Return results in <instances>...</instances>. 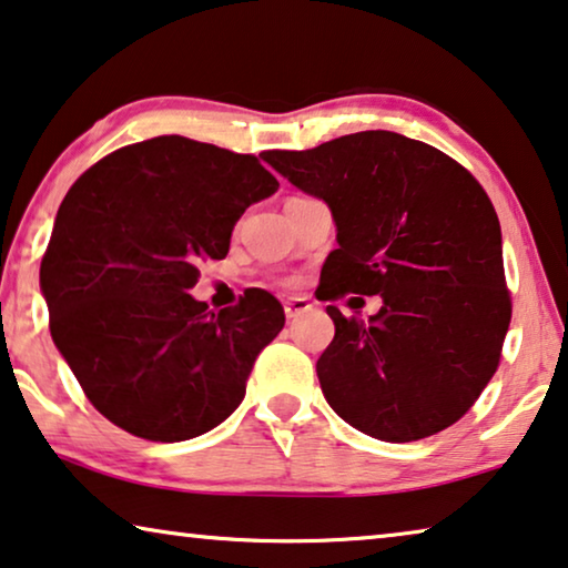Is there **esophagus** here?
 Here are the masks:
<instances>
[{"instance_id": "esophagus-1", "label": "esophagus", "mask_w": 568, "mask_h": 568, "mask_svg": "<svg viewBox=\"0 0 568 568\" xmlns=\"http://www.w3.org/2000/svg\"><path fill=\"white\" fill-rule=\"evenodd\" d=\"M313 308V303L308 298H291L285 301V316L287 318H298L303 313H308Z\"/></svg>"}]
</instances>
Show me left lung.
Instances as JSON below:
<instances>
[{
	"label": "left lung",
	"mask_w": 568,
	"mask_h": 568,
	"mask_svg": "<svg viewBox=\"0 0 568 568\" xmlns=\"http://www.w3.org/2000/svg\"><path fill=\"white\" fill-rule=\"evenodd\" d=\"M262 160L332 209L324 301L383 295L369 321L326 308L336 334L316 372L336 416L390 444L459 420L500 365L513 313L500 222L477 178L385 130Z\"/></svg>",
	"instance_id": "obj_1"
}]
</instances>
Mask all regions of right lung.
Instances as JSON below:
<instances>
[{
	"instance_id": "right-lung-1",
	"label": "right lung",
	"mask_w": 568,
	"mask_h": 568,
	"mask_svg": "<svg viewBox=\"0 0 568 568\" xmlns=\"http://www.w3.org/2000/svg\"><path fill=\"white\" fill-rule=\"evenodd\" d=\"M255 155L163 134L114 150L58 209L40 291L50 336L91 405L126 434L189 442L242 403L283 306L252 287L209 311L189 295L244 209L277 191Z\"/></svg>"
}]
</instances>
